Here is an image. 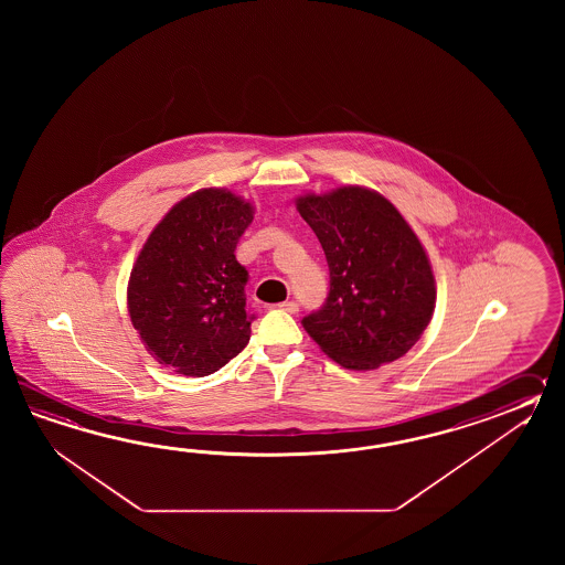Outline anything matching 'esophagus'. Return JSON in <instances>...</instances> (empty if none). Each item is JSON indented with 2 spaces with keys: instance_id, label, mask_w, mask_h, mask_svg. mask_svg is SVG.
<instances>
[{
  "instance_id": "1",
  "label": "esophagus",
  "mask_w": 565,
  "mask_h": 565,
  "mask_svg": "<svg viewBox=\"0 0 565 565\" xmlns=\"http://www.w3.org/2000/svg\"><path fill=\"white\" fill-rule=\"evenodd\" d=\"M277 307L280 311L292 312V315H295V312H299V305H297L295 300H285V302H280Z\"/></svg>"
}]
</instances>
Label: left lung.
<instances>
[{
    "mask_svg": "<svg viewBox=\"0 0 565 565\" xmlns=\"http://www.w3.org/2000/svg\"><path fill=\"white\" fill-rule=\"evenodd\" d=\"M323 246L329 292L302 327L348 370L406 355L433 319L436 287L418 236L384 195L349 185L297 200Z\"/></svg>",
    "mask_w": 565,
    "mask_h": 565,
    "instance_id": "obj_1",
    "label": "left lung"
}]
</instances>
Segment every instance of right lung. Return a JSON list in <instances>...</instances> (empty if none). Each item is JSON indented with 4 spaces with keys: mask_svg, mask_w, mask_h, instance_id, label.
<instances>
[{
    "mask_svg": "<svg viewBox=\"0 0 565 565\" xmlns=\"http://www.w3.org/2000/svg\"><path fill=\"white\" fill-rule=\"evenodd\" d=\"M253 217L248 202L207 188L173 205L145 242L129 280V315L169 370L204 377L246 348L248 270L234 253Z\"/></svg>",
    "mask_w": 565,
    "mask_h": 565,
    "instance_id": "obj_1",
    "label": "right lung"
}]
</instances>
